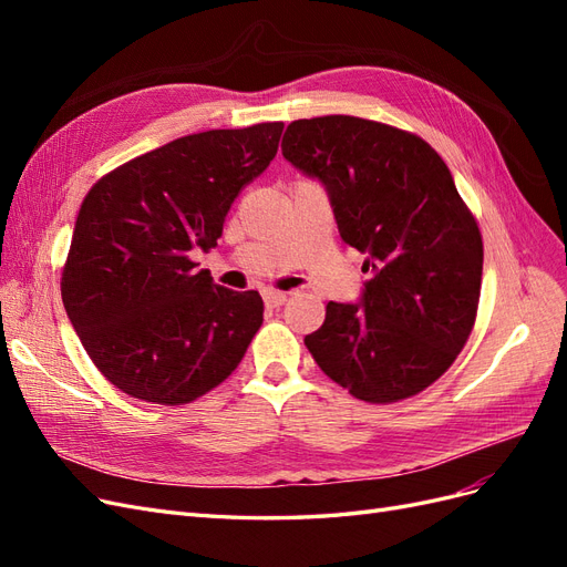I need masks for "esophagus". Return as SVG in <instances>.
<instances>
[{"mask_svg":"<svg viewBox=\"0 0 567 567\" xmlns=\"http://www.w3.org/2000/svg\"><path fill=\"white\" fill-rule=\"evenodd\" d=\"M265 302L269 305V307H281L286 300H288V296L286 293H281V290H265Z\"/></svg>","mask_w":567,"mask_h":567,"instance_id":"1","label":"esophagus"}]
</instances>
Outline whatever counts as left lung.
Masks as SVG:
<instances>
[{
	"label": "left lung",
	"mask_w": 567,
	"mask_h": 567,
	"mask_svg": "<svg viewBox=\"0 0 567 567\" xmlns=\"http://www.w3.org/2000/svg\"><path fill=\"white\" fill-rule=\"evenodd\" d=\"M281 151L321 182L340 238L367 255L362 298L326 305L307 350L357 400L425 390L466 346L483 281V236L450 167L421 136L354 115L296 120Z\"/></svg>",
	"instance_id": "obj_1"
}]
</instances>
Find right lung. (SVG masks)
<instances>
[{"mask_svg":"<svg viewBox=\"0 0 567 567\" xmlns=\"http://www.w3.org/2000/svg\"><path fill=\"white\" fill-rule=\"evenodd\" d=\"M284 123L188 134L115 167L84 196L61 277L65 315L123 392L186 404L219 385L262 326L257 290L225 288L210 250L234 198L277 156Z\"/></svg>","mask_w":567,"mask_h":567,"instance_id":"right-lung-1","label":"right lung"}]
</instances>
